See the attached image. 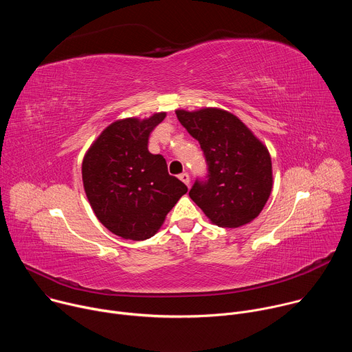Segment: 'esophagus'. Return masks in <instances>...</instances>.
I'll return each instance as SVG.
<instances>
[{
    "instance_id": "obj_1",
    "label": "esophagus",
    "mask_w": 352,
    "mask_h": 352,
    "mask_svg": "<svg viewBox=\"0 0 352 352\" xmlns=\"http://www.w3.org/2000/svg\"><path fill=\"white\" fill-rule=\"evenodd\" d=\"M179 179L189 188V185H190V178H189V175H188L186 173H182V174L179 175Z\"/></svg>"
}]
</instances>
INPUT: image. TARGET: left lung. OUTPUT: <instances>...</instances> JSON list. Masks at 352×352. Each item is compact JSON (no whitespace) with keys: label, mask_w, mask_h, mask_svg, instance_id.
Wrapping results in <instances>:
<instances>
[{"label":"left lung","mask_w":352,"mask_h":352,"mask_svg":"<svg viewBox=\"0 0 352 352\" xmlns=\"http://www.w3.org/2000/svg\"><path fill=\"white\" fill-rule=\"evenodd\" d=\"M175 114L199 142L209 167V179L195 182L190 199L219 227L236 228L256 219L273 188L266 144L236 116L223 109H179Z\"/></svg>","instance_id":"obj_1"}]
</instances>
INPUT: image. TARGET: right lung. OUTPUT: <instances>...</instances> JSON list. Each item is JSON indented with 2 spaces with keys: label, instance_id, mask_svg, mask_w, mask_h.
Masks as SVG:
<instances>
[{
  "label": "right lung",
  "instance_id": "obj_1",
  "mask_svg": "<svg viewBox=\"0 0 352 352\" xmlns=\"http://www.w3.org/2000/svg\"><path fill=\"white\" fill-rule=\"evenodd\" d=\"M166 116L117 120L85 153L82 181L89 204L98 221L124 239L153 236L188 190L168 174L166 159L147 148L150 132Z\"/></svg>",
  "mask_w": 352,
  "mask_h": 352
}]
</instances>
